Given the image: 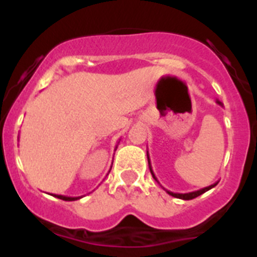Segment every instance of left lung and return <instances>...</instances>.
Listing matches in <instances>:
<instances>
[{
	"instance_id": "obj_1",
	"label": "left lung",
	"mask_w": 257,
	"mask_h": 257,
	"mask_svg": "<svg viewBox=\"0 0 257 257\" xmlns=\"http://www.w3.org/2000/svg\"><path fill=\"white\" fill-rule=\"evenodd\" d=\"M216 103L219 104V105H221V106H222V104L220 103L219 100H216ZM147 157H148V165H149V170H151V174H152V176H153V178H154V180H157L156 175H154L153 170H152V165H151V160H149V154H148V152H147ZM157 181H158V180H157ZM216 185H217V183H215V184H212V185H210V187L202 188V189H199V190H196V192H189V193H174V192H170V190H166L165 188H163V189H165L166 192L169 193L170 196L175 197V198H180V199H185V201H189V199L196 198V197L201 196V194H203V193H205V192H207V190L212 189V188H213V187H216Z\"/></svg>"
}]
</instances>
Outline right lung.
Wrapping results in <instances>:
<instances>
[{
  "mask_svg": "<svg viewBox=\"0 0 257 257\" xmlns=\"http://www.w3.org/2000/svg\"><path fill=\"white\" fill-rule=\"evenodd\" d=\"M117 148V147H115ZM112 169V167H110ZM54 197H56V198L59 199H63V201H76V199H79L82 198V197H67V196H61V194H54Z\"/></svg>",
  "mask_w": 257,
  "mask_h": 257,
  "instance_id": "right-lung-1",
  "label": "right lung"
}]
</instances>
